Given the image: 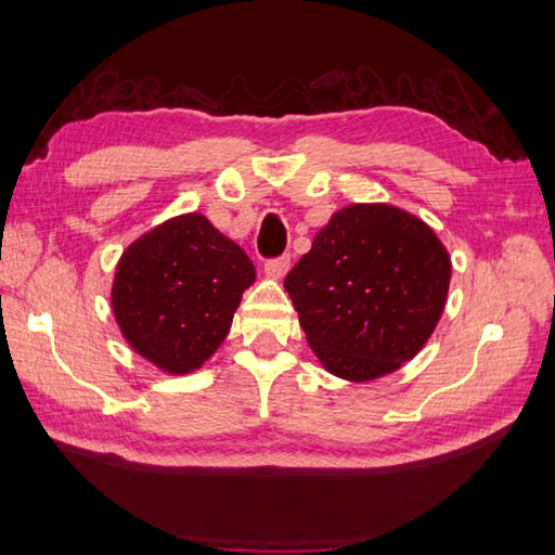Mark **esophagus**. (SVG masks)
Instances as JSON below:
<instances>
[{
    "label": "esophagus",
    "mask_w": 555,
    "mask_h": 555,
    "mask_svg": "<svg viewBox=\"0 0 555 555\" xmlns=\"http://www.w3.org/2000/svg\"><path fill=\"white\" fill-rule=\"evenodd\" d=\"M288 269H291V257L288 255L269 259V262L264 264V271L271 279H284L288 274Z\"/></svg>",
    "instance_id": "1"
}]
</instances>
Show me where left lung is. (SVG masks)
I'll use <instances>...</instances> for the list:
<instances>
[{
    "label": "left lung",
    "instance_id": "left-lung-1",
    "mask_svg": "<svg viewBox=\"0 0 555 555\" xmlns=\"http://www.w3.org/2000/svg\"><path fill=\"white\" fill-rule=\"evenodd\" d=\"M452 262L436 231L392 204L332 214L284 288L324 371L349 379L395 373L436 332Z\"/></svg>",
    "mask_w": 555,
    "mask_h": 555
}]
</instances>
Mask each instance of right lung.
I'll return each instance as SVG.
<instances>
[{"label": "right lung", "mask_w": 555, "mask_h": 555, "mask_svg": "<svg viewBox=\"0 0 555 555\" xmlns=\"http://www.w3.org/2000/svg\"><path fill=\"white\" fill-rule=\"evenodd\" d=\"M255 264L202 214L144 233L119 257L113 312L127 344L168 375H188L231 332Z\"/></svg>", "instance_id": "right-lung-1"}]
</instances>
